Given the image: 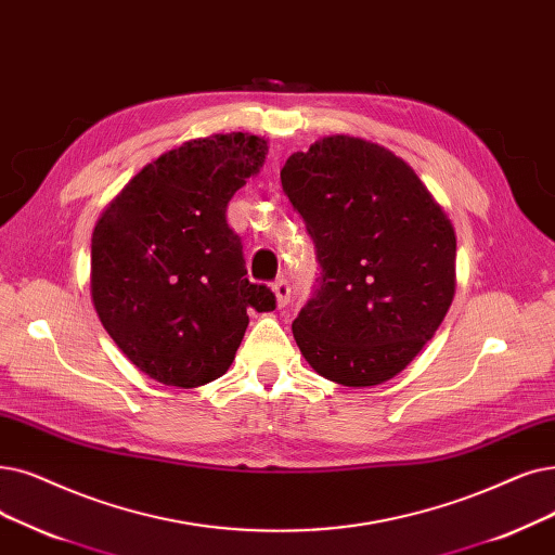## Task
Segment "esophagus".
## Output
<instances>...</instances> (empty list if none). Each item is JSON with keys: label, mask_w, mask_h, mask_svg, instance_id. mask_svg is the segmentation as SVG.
Listing matches in <instances>:
<instances>
[{"label": "esophagus", "mask_w": 555, "mask_h": 555, "mask_svg": "<svg viewBox=\"0 0 555 555\" xmlns=\"http://www.w3.org/2000/svg\"><path fill=\"white\" fill-rule=\"evenodd\" d=\"M272 293L276 297V306L279 308L287 306V301H291V285H287L285 279H279V281L272 283Z\"/></svg>", "instance_id": "1"}]
</instances>
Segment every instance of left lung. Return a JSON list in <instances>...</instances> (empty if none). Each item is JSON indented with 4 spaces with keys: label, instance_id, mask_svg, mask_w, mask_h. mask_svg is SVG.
I'll return each instance as SVG.
<instances>
[{
    "label": "left lung",
    "instance_id": "obj_1",
    "mask_svg": "<svg viewBox=\"0 0 555 555\" xmlns=\"http://www.w3.org/2000/svg\"><path fill=\"white\" fill-rule=\"evenodd\" d=\"M281 185L306 220L320 285L293 322L320 376L370 388L413 363L455 295V231L415 170L378 142L324 135Z\"/></svg>",
    "mask_w": 555,
    "mask_h": 555
}]
</instances>
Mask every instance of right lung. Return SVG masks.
Segmentation results:
<instances>
[{
  "mask_svg": "<svg viewBox=\"0 0 555 555\" xmlns=\"http://www.w3.org/2000/svg\"><path fill=\"white\" fill-rule=\"evenodd\" d=\"M268 140L212 133L160 154L117 192L92 231L90 297L117 349L150 378L199 388L227 374L249 324L274 310L249 283L227 206Z\"/></svg>",
  "mask_w": 555,
  "mask_h": 555,
  "instance_id": "right-lung-1",
  "label": "right lung"
}]
</instances>
